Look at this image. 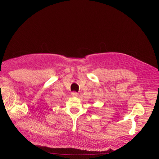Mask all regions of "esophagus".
Wrapping results in <instances>:
<instances>
[{
	"label": "esophagus",
	"mask_w": 159,
	"mask_h": 159,
	"mask_svg": "<svg viewBox=\"0 0 159 159\" xmlns=\"http://www.w3.org/2000/svg\"><path fill=\"white\" fill-rule=\"evenodd\" d=\"M79 94L77 93V92H72L71 93V96H73V97H78Z\"/></svg>",
	"instance_id": "1"
}]
</instances>
